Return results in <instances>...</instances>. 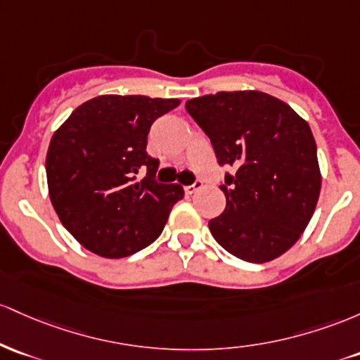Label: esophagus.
Segmentation results:
<instances>
[{"mask_svg":"<svg viewBox=\"0 0 360 360\" xmlns=\"http://www.w3.org/2000/svg\"><path fill=\"white\" fill-rule=\"evenodd\" d=\"M199 188H202V181L200 180H195L192 185H187L185 187V193H188V195H192V193H195Z\"/></svg>","mask_w":360,"mask_h":360,"instance_id":"34e87169","label":"esophagus"}]
</instances>
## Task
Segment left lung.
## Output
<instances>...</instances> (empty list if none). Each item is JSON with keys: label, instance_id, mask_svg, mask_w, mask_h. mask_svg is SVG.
Here are the masks:
<instances>
[{"label": "left lung", "instance_id": "obj_1", "mask_svg": "<svg viewBox=\"0 0 360 360\" xmlns=\"http://www.w3.org/2000/svg\"><path fill=\"white\" fill-rule=\"evenodd\" d=\"M211 139L217 163L234 167L226 209L209 221L226 252L252 264L281 257L301 238L321 191L316 143L304 119L264 91H219L185 103Z\"/></svg>", "mask_w": 360, "mask_h": 360}]
</instances>
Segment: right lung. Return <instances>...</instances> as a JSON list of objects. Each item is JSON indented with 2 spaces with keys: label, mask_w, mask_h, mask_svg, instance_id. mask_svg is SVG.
Instances as JSON below:
<instances>
[{
  "label": "right lung",
  "mask_w": 360,
  "mask_h": 360,
  "mask_svg": "<svg viewBox=\"0 0 360 360\" xmlns=\"http://www.w3.org/2000/svg\"><path fill=\"white\" fill-rule=\"evenodd\" d=\"M179 105V98L100 95L54 132L46 158L49 197L60 223L86 250L122 258L163 231L184 188L155 180L160 161L146 153L148 132Z\"/></svg>",
  "instance_id": "obj_1"
}]
</instances>
